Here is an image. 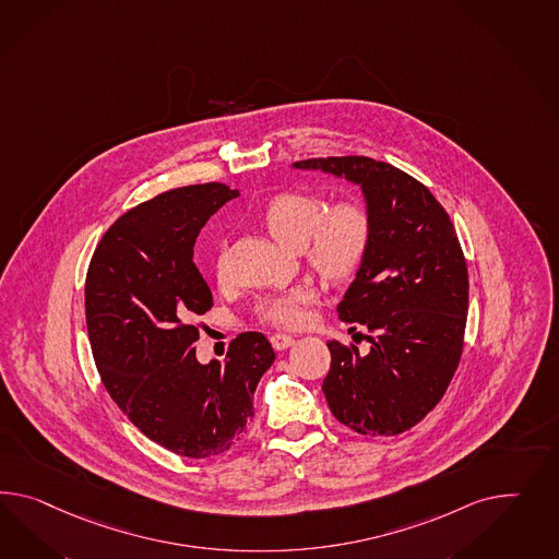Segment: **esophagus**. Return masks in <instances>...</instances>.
<instances>
[{
    "instance_id": "1",
    "label": "esophagus",
    "mask_w": 559,
    "mask_h": 559,
    "mask_svg": "<svg viewBox=\"0 0 559 559\" xmlns=\"http://www.w3.org/2000/svg\"><path fill=\"white\" fill-rule=\"evenodd\" d=\"M271 344L274 349H287V347L293 346L295 344V340L287 335V333H272L271 335Z\"/></svg>"
}]
</instances>
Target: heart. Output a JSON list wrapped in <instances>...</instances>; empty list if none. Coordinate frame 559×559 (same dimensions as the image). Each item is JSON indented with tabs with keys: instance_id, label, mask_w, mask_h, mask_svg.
<instances>
[{
	"instance_id": "heart-1",
	"label": "heart",
	"mask_w": 559,
	"mask_h": 559,
	"mask_svg": "<svg viewBox=\"0 0 559 559\" xmlns=\"http://www.w3.org/2000/svg\"><path fill=\"white\" fill-rule=\"evenodd\" d=\"M262 226L274 240L302 257L313 271L332 283H342L360 271L374 240V215L362 197H344L328 205L325 197L309 191H281L262 212ZM217 276L226 274L224 260L215 262ZM318 299L311 285L271 295L258 305V318L276 328L297 330L309 319V305Z\"/></svg>"
}]
</instances>
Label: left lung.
<instances>
[{"label":"left lung","instance_id":"1","mask_svg":"<svg viewBox=\"0 0 559 559\" xmlns=\"http://www.w3.org/2000/svg\"><path fill=\"white\" fill-rule=\"evenodd\" d=\"M295 166L358 182L374 215L372 248L337 305L342 321L368 330L370 349L330 340L321 391L356 433L399 436L438 405L462 358L469 285L455 227L423 182L389 163L354 154Z\"/></svg>","mask_w":559,"mask_h":559}]
</instances>
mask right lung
I'll list each match as a JSON object with an SVG mask.
<instances>
[{
    "mask_svg": "<svg viewBox=\"0 0 559 559\" xmlns=\"http://www.w3.org/2000/svg\"><path fill=\"white\" fill-rule=\"evenodd\" d=\"M238 191L224 182L170 189L123 213L97 243L85 278L91 352L109 396L146 438L185 457H213L254 417L271 342L243 332L226 364H199L197 316L213 307L193 262L205 222Z\"/></svg>",
    "mask_w": 559,
    "mask_h": 559,
    "instance_id": "right-lung-1",
    "label": "right lung"
}]
</instances>
